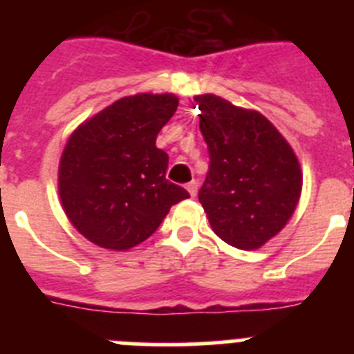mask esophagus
I'll list each match as a JSON object with an SVG mask.
<instances>
[{
	"label": "esophagus",
	"instance_id": "obj_1",
	"mask_svg": "<svg viewBox=\"0 0 354 354\" xmlns=\"http://www.w3.org/2000/svg\"><path fill=\"white\" fill-rule=\"evenodd\" d=\"M186 189H187V192H189V195H192L193 198H195L196 192H198V183H196V180H192V183H187Z\"/></svg>",
	"mask_w": 354,
	"mask_h": 354
}]
</instances>
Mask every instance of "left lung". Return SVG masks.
I'll return each mask as SVG.
<instances>
[{
	"instance_id": "8db88e82",
	"label": "left lung",
	"mask_w": 354,
	"mask_h": 354,
	"mask_svg": "<svg viewBox=\"0 0 354 354\" xmlns=\"http://www.w3.org/2000/svg\"><path fill=\"white\" fill-rule=\"evenodd\" d=\"M209 171L198 200L216 236L239 250L261 248L298 205L301 168L266 117L216 95H198Z\"/></svg>"
}]
</instances>
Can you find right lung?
Here are the masks:
<instances>
[{"instance_id":"right-lung-1","label":"right lung","mask_w":354,"mask_h":354,"mask_svg":"<svg viewBox=\"0 0 354 354\" xmlns=\"http://www.w3.org/2000/svg\"><path fill=\"white\" fill-rule=\"evenodd\" d=\"M177 106L171 93L124 97L72 133L58 189L68 220L86 239L108 250L133 248L189 196L167 180L168 154L156 147Z\"/></svg>"}]
</instances>
